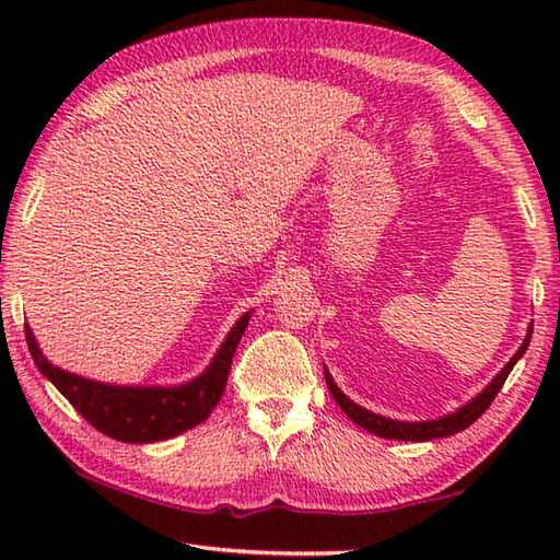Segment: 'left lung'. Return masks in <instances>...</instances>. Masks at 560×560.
<instances>
[{
	"instance_id": "8db88e82",
	"label": "left lung",
	"mask_w": 560,
	"mask_h": 560,
	"mask_svg": "<svg viewBox=\"0 0 560 560\" xmlns=\"http://www.w3.org/2000/svg\"><path fill=\"white\" fill-rule=\"evenodd\" d=\"M532 327H527V337L525 341L520 343V349L515 351L513 359H510L503 371L498 373L489 385H486L477 397H471L467 404H462L459 409L450 411L445 416H438V419H428V421H399V419H387V416H380L375 411H368L361 404H355L351 397L343 395L339 389V385L335 383V377L327 371L325 365V380H327V387L331 392V397L341 407V411L349 416V419L365 428L368 433H373L377 438H387V440H413V443H425V440H435V438H447V435H455L464 428H469L474 421L479 419V416L491 407V401L495 399L498 392H501L503 383L508 380L510 371H513L515 363L525 355L527 347H529V339H532Z\"/></svg>"
}]
</instances>
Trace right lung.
<instances>
[{"instance_id":"right-lung-1","label":"right lung","mask_w":560,"mask_h":560,"mask_svg":"<svg viewBox=\"0 0 560 560\" xmlns=\"http://www.w3.org/2000/svg\"><path fill=\"white\" fill-rule=\"evenodd\" d=\"M253 313L255 311H247L237 317L219 351L213 353L211 363L197 377L180 385L101 383V380L52 365L31 327H26V341L33 363L38 365L43 377L50 380L71 407L103 435L120 440V443H159V440L180 435L209 419L223 395L233 353Z\"/></svg>"}]
</instances>
